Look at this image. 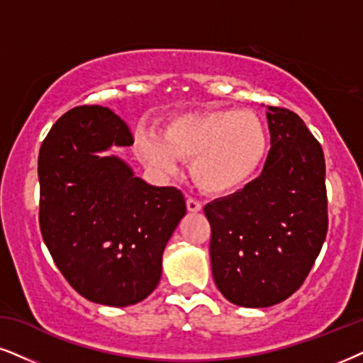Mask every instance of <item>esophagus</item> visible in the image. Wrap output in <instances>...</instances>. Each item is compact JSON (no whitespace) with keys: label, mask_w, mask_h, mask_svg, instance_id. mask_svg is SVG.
<instances>
[{"label":"esophagus","mask_w":363,"mask_h":363,"mask_svg":"<svg viewBox=\"0 0 363 363\" xmlns=\"http://www.w3.org/2000/svg\"><path fill=\"white\" fill-rule=\"evenodd\" d=\"M186 206L189 213H199V211L203 209V204H201L197 199H192V197H189V199L186 201Z\"/></svg>","instance_id":"esophagus-1"}]
</instances>
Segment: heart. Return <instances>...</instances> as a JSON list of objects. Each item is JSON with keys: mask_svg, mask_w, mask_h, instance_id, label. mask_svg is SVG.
Wrapping results in <instances>:
<instances>
[{"mask_svg": "<svg viewBox=\"0 0 363 363\" xmlns=\"http://www.w3.org/2000/svg\"><path fill=\"white\" fill-rule=\"evenodd\" d=\"M137 152L150 167L172 174L189 160L194 184L206 194L235 192L258 172L268 152V130L255 112L213 108L171 118L162 137L144 132Z\"/></svg>", "mask_w": 363, "mask_h": 363, "instance_id": "heart-1", "label": "heart"}]
</instances>
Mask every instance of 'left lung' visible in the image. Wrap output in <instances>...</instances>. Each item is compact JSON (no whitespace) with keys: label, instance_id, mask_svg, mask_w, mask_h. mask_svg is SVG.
Instances as JSON below:
<instances>
[{"label":"left lung","instance_id":"8db88e82","mask_svg":"<svg viewBox=\"0 0 363 363\" xmlns=\"http://www.w3.org/2000/svg\"><path fill=\"white\" fill-rule=\"evenodd\" d=\"M272 149L263 172L204 206L211 268L226 300L266 308L308 277L328 229L322 145L295 112L268 107Z\"/></svg>","mask_w":363,"mask_h":363}]
</instances>
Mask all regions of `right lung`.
<instances>
[{
    "instance_id": "right-lung-1",
    "label": "right lung",
    "mask_w": 363,
    "mask_h": 363,
    "mask_svg": "<svg viewBox=\"0 0 363 363\" xmlns=\"http://www.w3.org/2000/svg\"><path fill=\"white\" fill-rule=\"evenodd\" d=\"M132 144L112 110L82 105L40 147L41 236L73 290L100 305H135L155 290L164 247L186 214L176 187L150 186L122 159L99 155Z\"/></svg>"
}]
</instances>
